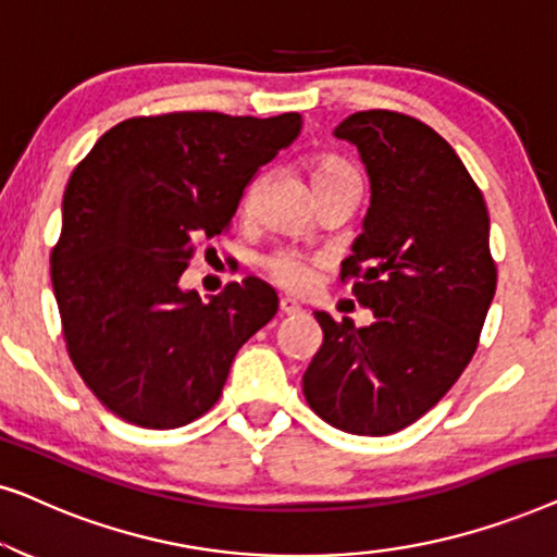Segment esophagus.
Returning a JSON list of instances; mask_svg holds the SVG:
<instances>
[{"instance_id": "obj_1", "label": "esophagus", "mask_w": 557, "mask_h": 557, "mask_svg": "<svg viewBox=\"0 0 557 557\" xmlns=\"http://www.w3.org/2000/svg\"><path fill=\"white\" fill-rule=\"evenodd\" d=\"M278 311H281V314H284V317H294V314H299L301 307H299V304H296L294 299H281V301H278Z\"/></svg>"}]
</instances>
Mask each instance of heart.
<instances>
[{"label": "heart", "mask_w": 557, "mask_h": 557, "mask_svg": "<svg viewBox=\"0 0 557 557\" xmlns=\"http://www.w3.org/2000/svg\"><path fill=\"white\" fill-rule=\"evenodd\" d=\"M311 185H326V182L337 180H357L352 166H349L345 159L334 154H322L317 157L309 166ZM265 271L271 273V278L276 281L278 286L288 288V292H304L311 281H314V263H309L307 258L296 253H276L265 261Z\"/></svg>", "instance_id": "heart-1"}]
</instances>
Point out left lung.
I'll use <instances>...</instances> for the list:
<instances>
[{
  "label": "left lung",
  "instance_id": "obj_1",
  "mask_svg": "<svg viewBox=\"0 0 557 557\" xmlns=\"http://www.w3.org/2000/svg\"><path fill=\"white\" fill-rule=\"evenodd\" d=\"M355 144L370 208L342 281L370 326L314 311L322 347L304 372L309 408L334 429L387 436L436 406L476 352L497 288L482 189L444 136L398 111H357L334 128Z\"/></svg>",
  "mask_w": 557,
  "mask_h": 557
}]
</instances>
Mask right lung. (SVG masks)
<instances>
[{"label": "right lung", "mask_w": 557, "mask_h": 557, "mask_svg": "<svg viewBox=\"0 0 557 557\" xmlns=\"http://www.w3.org/2000/svg\"><path fill=\"white\" fill-rule=\"evenodd\" d=\"M299 132V113L136 116L75 166L50 278L67 355L111 413L180 429L215 406L278 296L248 276L202 301L180 278L197 243L227 231L248 182Z\"/></svg>", "instance_id": "obj_1"}]
</instances>
